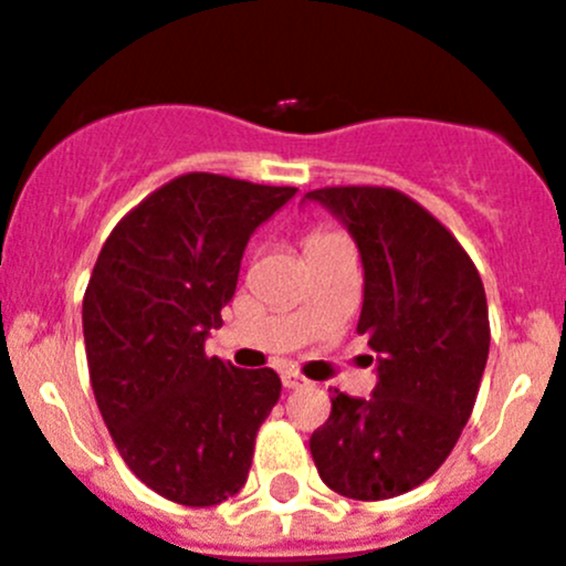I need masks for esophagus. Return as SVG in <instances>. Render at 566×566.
Wrapping results in <instances>:
<instances>
[{
  "label": "esophagus",
  "mask_w": 566,
  "mask_h": 566,
  "mask_svg": "<svg viewBox=\"0 0 566 566\" xmlns=\"http://www.w3.org/2000/svg\"><path fill=\"white\" fill-rule=\"evenodd\" d=\"M280 379H283V385H286L289 391H294V388H303V385H306V377H300L297 371H283L280 374Z\"/></svg>",
  "instance_id": "1"
}]
</instances>
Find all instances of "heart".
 I'll return each mask as SVG.
<instances>
[{
    "mask_svg": "<svg viewBox=\"0 0 566 566\" xmlns=\"http://www.w3.org/2000/svg\"><path fill=\"white\" fill-rule=\"evenodd\" d=\"M328 238H334V234H326V232H314V234H308V240H306V249H314V247H319V243H323V240H328Z\"/></svg>",
    "mask_w": 566,
    "mask_h": 566,
    "instance_id": "obj_1",
    "label": "heart"
}]
</instances>
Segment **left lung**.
I'll use <instances>...</instances> for the list:
<instances>
[{"label": "left lung", "instance_id": "obj_1", "mask_svg": "<svg viewBox=\"0 0 566 566\" xmlns=\"http://www.w3.org/2000/svg\"><path fill=\"white\" fill-rule=\"evenodd\" d=\"M303 201L326 207L357 243V332L377 352L371 397L334 391L308 448L339 496H399L437 473L473 411L490 352L482 277L459 240L397 189L326 187Z\"/></svg>", "mask_w": 566, "mask_h": 566}]
</instances>
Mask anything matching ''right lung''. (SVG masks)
I'll return each instance as SVG.
<instances>
[{"label":"right lung","mask_w":566,"mask_h":566,"mask_svg":"<svg viewBox=\"0 0 566 566\" xmlns=\"http://www.w3.org/2000/svg\"><path fill=\"white\" fill-rule=\"evenodd\" d=\"M294 192L181 175L124 214L93 266L82 323L98 411L127 468L169 502L212 507L247 484L280 377L203 345L223 326L249 238Z\"/></svg>","instance_id":"1"}]
</instances>
